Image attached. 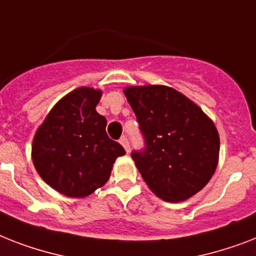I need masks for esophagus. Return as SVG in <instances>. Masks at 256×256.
Instances as JSON below:
<instances>
[{
  "instance_id": "1",
  "label": "esophagus",
  "mask_w": 256,
  "mask_h": 256,
  "mask_svg": "<svg viewBox=\"0 0 256 256\" xmlns=\"http://www.w3.org/2000/svg\"><path fill=\"white\" fill-rule=\"evenodd\" d=\"M120 143H121L122 146H124V148L126 150V152L128 154V151H130V143H128V139L126 138V136H122L121 140H120Z\"/></svg>"
}]
</instances>
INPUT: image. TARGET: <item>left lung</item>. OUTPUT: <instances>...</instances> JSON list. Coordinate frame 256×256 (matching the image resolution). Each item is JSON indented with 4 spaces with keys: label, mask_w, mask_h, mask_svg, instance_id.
<instances>
[{
    "label": "left lung",
    "mask_w": 256,
    "mask_h": 256,
    "mask_svg": "<svg viewBox=\"0 0 256 256\" xmlns=\"http://www.w3.org/2000/svg\"><path fill=\"white\" fill-rule=\"evenodd\" d=\"M124 92L146 144L132 158L148 188L171 202L196 194L218 164L220 135L213 121L170 86H128Z\"/></svg>",
    "instance_id": "1"
}]
</instances>
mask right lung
I'll use <instances>...</instances> for the list:
<instances>
[{
    "mask_svg": "<svg viewBox=\"0 0 256 256\" xmlns=\"http://www.w3.org/2000/svg\"><path fill=\"white\" fill-rule=\"evenodd\" d=\"M102 92L81 86L64 96L39 126L32 163L51 188L68 197H86L109 180L124 147L106 134V118L96 112Z\"/></svg>",
    "mask_w": 256,
    "mask_h": 256,
    "instance_id": "right-lung-1",
    "label": "right lung"
}]
</instances>
